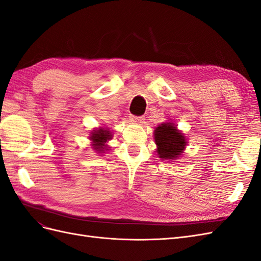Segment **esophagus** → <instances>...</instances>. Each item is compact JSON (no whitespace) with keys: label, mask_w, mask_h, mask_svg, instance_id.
Returning <instances> with one entry per match:
<instances>
[{"label":"esophagus","mask_w":261,"mask_h":261,"mask_svg":"<svg viewBox=\"0 0 261 261\" xmlns=\"http://www.w3.org/2000/svg\"><path fill=\"white\" fill-rule=\"evenodd\" d=\"M132 121L137 125H143L145 123V116H133Z\"/></svg>","instance_id":"obj_1"}]
</instances>
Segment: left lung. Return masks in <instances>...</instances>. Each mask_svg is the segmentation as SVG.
Masks as SVG:
<instances>
[{"label": "left lung", "instance_id": "8db88e82", "mask_svg": "<svg viewBox=\"0 0 261 261\" xmlns=\"http://www.w3.org/2000/svg\"><path fill=\"white\" fill-rule=\"evenodd\" d=\"M155 152L161 160H177L184 153L187 139L181 130L173 122H165L158 125L153 133Z\"/></svg>", "mask_w": 261, "mask_h": 261}]
</instances>
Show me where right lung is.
Returning <instances> with one entry per match:
<instances>
[{
    "instance_id": "obj_1",
    "label": "right lung",
    "mask_w": 261,
    "mask_h": 261,
    "mask_svg": "<svg viewBox=\"0 0 261 261\" xmlns=\"http://www.w3.org/2000/svg\"><path fill=\"white\" fill-rule=\"evenodd\" d=\"M112 132L106 127H97L91 130L89 139L91 141V148L99 154H103L109 151L108 143L112 139Z\"/></svg>"
}]
</instances>
